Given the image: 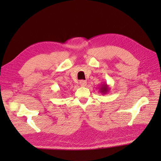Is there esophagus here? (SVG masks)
<instances>
[{
  "label": "esophagus",
  "mask_w": 161,
  "mask_h": 161,
  "mask_svg": "<svg viewBox=\"0 0 161 161\" xmlns=\"http://www.w3.org/2000/svg\"><path fill=\"white\" fill-rule=\"evenodd\" d=\"M80 86H85L86 85V81H84V80H81L80 81Z\"/></svg>",
  "instance_id": "34e87169"
}]
</instances>
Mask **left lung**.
Listing matches in <instances>:
<instances>
[{"label": "left lung", "instance_id": "obj_1", "mask_svg": "<svg viewBox=\"0 0 161 161\" xmlns=\"http://www.w3.org/2000/svg\"><path fill=\"white\" fill-rule=\"evenodd\" d=\"M109 90H110V87L108 86V84L106 83H103L99 88V92L100 93H102V94H107V93H108Z\"/></svg>", "mask_w": 161, "mask_h": 161}]
</instances>
